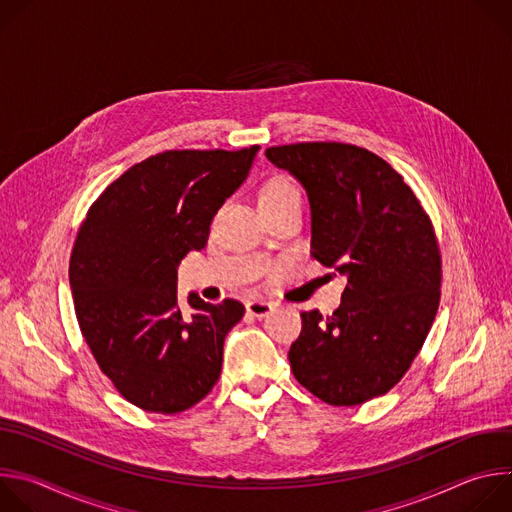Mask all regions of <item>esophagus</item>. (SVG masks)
Returning a JSON list of instances; mask_svg holds the SVG:
<instances>
[{
  "label": "esophagus",
  "instance_id": "34e87169",
  "mask_svg": "<svg viewBox=\"0 0 512 512\" xmlns=\"http://www.w3.org/2000/svg\"><path fill=\"white\" fill-rule=\"evenodd\" d=\"M245 308H247V312L251 314V316H255V318H265V316H269L271 312H273V304L271 302H265V300H249L247 304H245Z\"/></svg>",
  "mask_w": 512,
  "mask_h": 512
}]
</instances>
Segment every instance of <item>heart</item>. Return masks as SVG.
<instances>
[{"mask_svg":"<svg viewBox=\"0 0 512 512\" xmlns=\"http://www.w3.org/2000/svg\"><path fill=\"white\" fill-rule=\"evenodd\" d=\"M287 196H300V192L294 182L283 178V176H277L265 186L261 200H277V198H287Z\"/></svg>","mask_w":512,"mask_h":512,"instance_id":"obj_1","label":"heart"}]
</instances>
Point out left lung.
Here are the masks:
<instances>
[{
	"mask_svg": "<svg viewBox=\"0 0 512 512\" xmlns=\"http://www.w3.org/2000/svg\"><path fill=\"white\" fill-rule=\"evenodd\" d=\"M265 156L308 192L312 257L348 277L332 316L302 312L291 373L336 407L385 395L409 371L440 306L442 255L427 212L401 174L358 145L291 143Z\"/></svg>",
	"mask_w": 512,
	"mask_h": 512,
	"instance_id": "8db88e82",
	"label": "left lung"
}]
</instances>
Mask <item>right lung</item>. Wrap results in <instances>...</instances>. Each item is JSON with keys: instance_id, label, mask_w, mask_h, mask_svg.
I'll list each match as a JSON object with an SVG mask.
<instances>
[{"instance_id": "add662e5", "label": "right lung", "mask_w": 512, "mask_h": 512, "mask_svg": "<svg viewBox=\"0 0 512 512\" xmlns=\"http://www.w3.org/2000/svg\"><path fill=\"white\" fill-rule=\"evenodd\" d=\"M259 145L170 150L131 166L93 202L70 255L77 320L99 369L135 407L180 413L221 377L237 300L178 306V263L204 249L216 210L245 182Z\"/></svg>"}]
</instances>
